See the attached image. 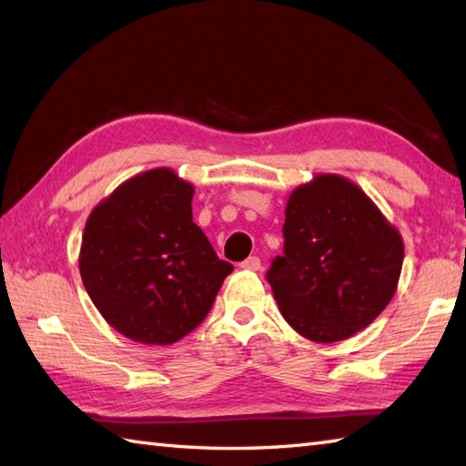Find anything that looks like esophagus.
Masks as SVG:
<instances>
[{"label":"esophagus","instance_id":"esophagus-1","mask_svg":"<svg viewBox=\"0 0 466 466\" xmlns=\"http://www.w3.org/2000/svg\"><path fill=\"white\" fill-rule=\"evenodd\" d=\"M240 268H244V270H260V258L258 256H250V258H246L242 264H240Z\"/></svg>","mask_w":466,"mask_h":466}]
</instances>
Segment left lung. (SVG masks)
Segmentation results:
<instances>
[{
    "label": "left lung",
    "instance_id": "8db88e82",
    "mask_svg": "<svg viewBox=\"0 0 466 466\" xmlns=\"http://www.w3.org/2000/svg\"><path fill=\"white\" fill-rule=\"evenodd\" d=\"M284 214V256L266 274L284 320L314 342L350 339L397 292L400 232L362 187L339 174L296 187Z\"/></svg>",
    "mask_w": 466,
    "mask_h": 466
}]
</instances>
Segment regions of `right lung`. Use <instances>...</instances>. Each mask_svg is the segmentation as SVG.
Masks as SVG:
<instances>
[{"label": "right lung", "mask_w": 466, "mask_h": 466, "mask_svg": "<svg viewBox=\"0 0 466 466\" xmlns=\"http://www.w3.org/2000/svg\"><path fill=\"white\" fill-rule=\"evenodd\" d=\"M192 196L190 182L154 167L87 216L82 282L106 322L134 342L172 344L190 334L234 270L194 224Z\"/></svg>", "instance_id": "right-lung-1"}]
</instances>
